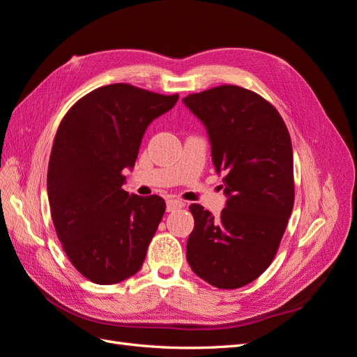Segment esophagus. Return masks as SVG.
<instances>
[{
    "mask_svg": "<svg viewBox=\"0 0 357 357\" xmlns=\"http://www.w3.org/2000/svg\"><path fill=\"white\" fill-rule=\"evenodd\" d=\"M183 205H185V202L180 201V199H169L167 201V211H176L178 208H181Z\"/></svg>",
    "mask_w": 357,
    "mask_h": 357,
    "instance_id": "esophagus-1",
    "label": "esophagus"
}]
</instances>
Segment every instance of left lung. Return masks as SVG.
<instances>
[{
    "label": "left lung",
    "mask_w": 357,
    "mask_h": 357,
    "mask_svg": "<svg viewBox=\"0 0 357 357\" xmlns=\"http://www.w3.org/2000/svg\"><path fill=\"white\" fill-rule=\"evenodd\" d=\"M183 104L207 129L226 205L219 218L192 204V271L219 289L252 283L271 265L294 208V152L282 116L261 95L223 84Z\"/></svg>",
    "instance_id": "left-lung-1"
}]
</instances>
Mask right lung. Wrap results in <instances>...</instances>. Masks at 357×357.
I'll use <instances>...</instances> for the list:
<instances>
[{
	"mask_svg": "<svg viewBox=\"0 0 357 357\" xmlns=\"http://www.w3.org/2000/svg\"><path fill=\"white\" fill-rule=\"evenodd\" d=\"M126 83L83 96L62 119L53 142L47 195L58 238L77 271L96 284H114L142 268L165 201L122 189L147 126L176 105Z\"/></svg>",
	"mask_w": 357,
	"mask_h": 357,
	"instance_id": "1",
	"label": "right lung"
}]
</instances>
